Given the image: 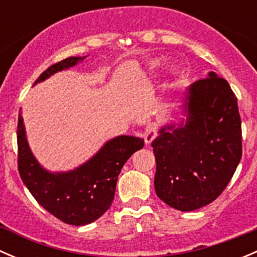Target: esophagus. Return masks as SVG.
I'll use <instances>...</instances> for the list:
<instances>
[{
  "instance_id": "esophagus-1",
  "label": "esophagus",
  "mask_w": 257,
  "mask_h": 257,
  "mask_svg": "<svg viewBox=\"0 0 257 257\" xmlns=\"http://www.w3.org/2000/svg\"><path fill=\"white\" fill-rule=\"evenodd\" d=\"M155 137H157V126H155V124H149L144 132L145 144L149 145L150 143H152L153 139H154Z\"/></svg>"
}]
</instances>
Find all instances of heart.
<instances>
[{"label":"heart","mask_w":257,"mask_h":257,"mask_svg":"<svg viewBox=\"0 0 257 257\" xmlns=\"http://www.w3.org/2000/svg\"><path fill=\"white\" fill-rule=\"evenodd\" d=\"M150 66H152L153 68H160V67L163 66V62L160 61V59H157V61L152 62V64H150Z\"/></svg>","instance_id":"1"}]
</instances>
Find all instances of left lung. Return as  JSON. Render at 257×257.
I'll return each mask as SVG.
<instances>
[{"label":"left lung","mask_w":257,"mask_h":257,"mask_svg":"<svg viewBox=\"0 0 257 257\" xmlns=\"http://www.w3.org/2000/svg\"><path fill=\"white\" fill-rule=\"evenodd\" d=\"M184 94L183 118L169 119L153 141L154 186L165 204L193 211L212 203L231 180L242 155L241 119L237 98L215 72Z\"/></svg>","instance_id":"1"}]
</instances>
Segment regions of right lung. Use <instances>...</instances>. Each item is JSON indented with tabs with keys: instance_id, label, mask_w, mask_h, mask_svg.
<instances>
[{
	"instance_id": "1",
	"label": "right lung",
	"mask_w": 257,
	"mask_h": 257,
	"mask_svg": "<svg viewBox=\"0 0 257 257\" xmlns=\"http://www.w3.org/2000/svg\"><path fill=\"white\" fill-rule=\"evenodd\" d=\"M84 57H69L46 69L35 84L74 67ZM18 172L37 203L57 219L74 226L99 219L112 205L118 175L126 160L142 149L144 139L118 136L109 139L90 159L68 172H49L38 163L26 136L22 113L17 125Z\"/></svg>"
}]
</instances>
